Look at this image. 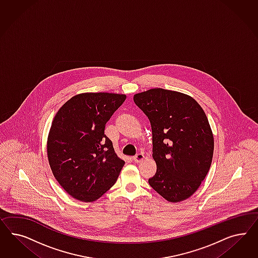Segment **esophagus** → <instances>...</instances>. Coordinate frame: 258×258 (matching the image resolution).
<instances>
[{
	"label": "esophagus",
	"mask_w": 258,
	"mask_h": 258,
	"mask_svg": "<svg viewBox=\"0 0 258 258\" xmlns=\"http://www.w3.org/2000/svg\"><path fill=\"white\" fill-rule=\"evenodd\" d=\"M144 159H145V155H144L143 153H138L137 155H135V156L133 157V161H134L135 163H137V164L143 162Z\"/></svg>",
	"instance_id": "obj_1"
}]
</instances>
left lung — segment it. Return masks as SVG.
Here are the masks:
<instances>
[{"label": "left lung", "mask_w": 258, "mask_h": 258, "mask_svg": "<svg viewBox=\"0 0 258 258\" xmlns=\"http://www.w3.org/2000/svg\"><path fill=\"white\" fill-rule=\"evenodd\" d=\"M149 118L156 174L149 185L170 203L193 195L210 169L214 136L203 108L187 94L161 88L134 94Z\"/></svg>", "instance_id": "left-lung-1"}]
</instances>
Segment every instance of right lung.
<instances>
[{
	"label": "right lung",
	"instance_id": "add662e5",
	"mask_svg": "<svg viewBox=\"0 0 258 258\" xmlns=\"http://www.w3.org/2000/svg\"><path fill=\"white\" fill-rule=\"evenodd\" d=\"M125 94H77L56 112L47 139L48 161L55 180L78 201L99 199L117 180L125 162L116 155L105 125Z\"/></svg>",
	"mask_w": 258,
	"mask_h": 258
}]
</instances>
